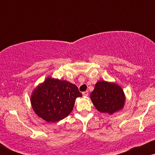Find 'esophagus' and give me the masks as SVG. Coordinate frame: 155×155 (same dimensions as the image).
<instances>
[{"instance_id": "34e87169", "label": "esophagus", "mask_w": 155, "mask_h": 155, "mask_svg": "<svg viewBox=\"0 0 155 155\" xmlns=\"http://www.w3.org/2000/svg\"><path fill=\"white\" fill-rule=\"evenodd\" d=\"M88 94H89L88 91H85V92H82V95H83L84 96H87Z\"/></svg>"}]
</instances>
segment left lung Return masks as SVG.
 I'll return each instance as SVG.
<instances>
[{
  "instance_id": "1",
  "label": "left lung",
  "mask_w": 155,
  "mask_h": 155,
  "mask_svg": "<svg viewBox=\"0 0 155 155\" xmlns=\"http://www.w3.org/2000/svg\"><path fill=\"white\" fill-rule=\"evenodd\" d=\"M90 98L99 111L111 114L122 108L124 104V95L122 88L115 84L104 81L96 83Z\"/></svg>"
}]
</instances>
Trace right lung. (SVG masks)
<instances>
[{"label":"right lung","instance_id":"add662e5","mask_svg":"<svg viewBox=\"0 0 155 155\" xmlns=\"http://www.w3.org/2000/svg\"><path fill=\"white\" fill-rule=\"evenodd\" d=\"M81 96L75 84L47 78L33 91L31 104L38 117L54 122L66 117L73 110L76 97Z\"/></svg>","mask_w":155,"mask_h":155}]
</instances>
